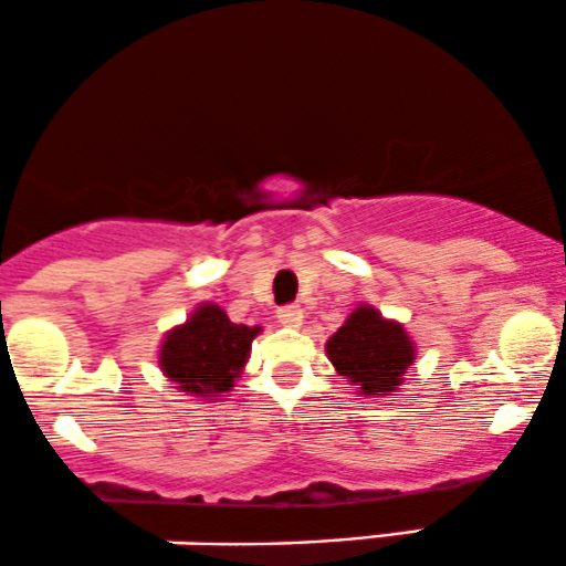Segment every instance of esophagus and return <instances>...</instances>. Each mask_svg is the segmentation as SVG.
I'll return each mask as SVG.
<instances>
[{"label":"esophagus","mask_w":566,"mask_h":566,"mask_svg":"<svg viewBox=\"0 0 566 566\" xmlns=\"http://www.w3.org/2000/svg\"><path fill=\"white\" fill-rule=\"evenodd\" d=\"M276 319L282 327H301L303 322V308L301 306H282L276 312Z\"/></svg>","instance_id":"esophagus-1"}]
</instances>
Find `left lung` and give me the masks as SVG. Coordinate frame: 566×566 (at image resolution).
Listing matches in <instances>:
<instances>
[{"mask_svg": "<svg viewBox=\"0 0 566 566\" xmlns=\"http://www.w3.org/2000/svg\"><path fill=\"white\" fill-rule=\"evenodd\" d=\"M335 374L365 397H387L406 381L416 359V344L406 325L387 319L370 303H359L325 344Z\"/></svg>", "mask_w": 566, "mask_h": 566, "instance_id": "8db88e82", "label": "left lung"}]
</instances>
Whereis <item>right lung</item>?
Wrapping results in <instances>:
<instances>
[{
  "label": "right lung",
  "instance_id": "obj_1",
  "mask_svg": "<svg viewBox=\"0 0 566 566\" xmlns=\"http://www.w3.org/2000/svg\"><path fill=\"white\" fill-rule=\"evenodd\" d=\"M260 333V325H235L222 306L203 301L182 325H174L160 338L158 368L177 392L196 400H220L233 392Z\"/></svg>",
  "mask_w": 566,
  "mask_h": 566
}]
</instances>
